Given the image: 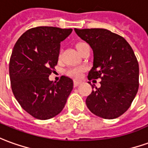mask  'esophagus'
Listing matches in <instances>:
<instances>
[{
    "label": "esophagus",
    "mask_w": 148,
    "mask_h": 148,
    "mask_svg": "<svg viewBox=\"0 0 148 148\" xmlns=\"http://www.w3.org/2000/svg\"><path fill=\"white\" fill-rule=\"evenodd\" d=\"M81 81H77V80H74V86H77L79 84H81Z\"/></svg>",
    "instance_id": "obj_1"
}]
</instances>
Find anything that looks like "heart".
<instances>
[{"instance_id": "obj_1", "label": "heart", "mask_w": 148, "mask_h": 148, "mask_svg": "<svg viewBox=\"0 0 148 148\" xmlns=\"http://www.w3.org/2000/svg\"><path fill=\"white\" fill-rule=\"evenodd\" d=\"M84 45H86V43H84V42H80V43L77 44L76 47H77V50ZM85 70H86V68H85L84 66L71 67V68H69V69L67 70L66 72V74L69 77H74V78H79V77H82V75L83 74V72L85 71Z\"/></svg>"}]
</instances>
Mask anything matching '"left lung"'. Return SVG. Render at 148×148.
Masks as SVG:
<instances>
[{
  "label": "left lung",
  "instance_id": "obj_1",
  "mask_svg": "<svg viewBox=\"0 0 148 148\" xmlns=\"http://www.w3.org/2000/svg\"><path fill=\"white\" fill-rule=\"evenodd\" d=\"M74 31L93 49L88 79L102 80L101 86L86 99V106L99 117H119L131 106L139 89V63L133 49L123 37L105 29Z\"/></svg>",
  "mask_w": 148,
  "mask_h": 148
}]
</instances>
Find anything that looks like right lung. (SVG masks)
Wrapping results in <instances>:
<instances>
[{
	"label": "right lung",
	"instance_id": "right-lung-1",
	"mask_svg": "<svg viewBox=\"0 0 148 148\" xmlns=\"http://www.w3.org/2000/svg\"><path fill=\"white\" fill-rule=\"evenodd\" d=\"M71 32L51 26L32 28L13 47L9 61L12 90L21 106L38 119L58 114L73 90V80L66 76L58 82L49 79L58 64L60 43Z\"/></svg>",
	"mask_w": 148,
	"mask_h": 148
}]
</instances>
